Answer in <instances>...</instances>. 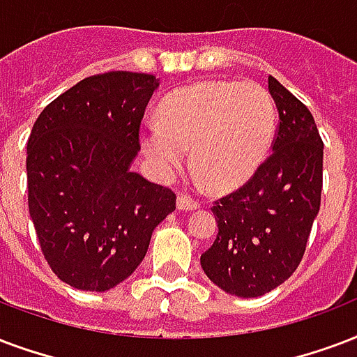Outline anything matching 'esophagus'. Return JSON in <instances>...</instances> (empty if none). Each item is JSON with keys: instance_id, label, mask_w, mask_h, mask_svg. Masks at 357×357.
<instances>
[{"instance_id": "1", "label": "esophagus", "mask_w": 357, "mask_h": 357, "mask_svg": "<svg viewBox=\"0 0 357 357\" xmlns=\"http://www.w3.org/2000/svg\"><path fill=\"white\" fill-rule=\"evenodd\" d=\"M176 208H178L179 211H192V209L200 208V204L195 202V200H190V198L187 197H178V200H176Z\"/></svg>"}]
</instances>
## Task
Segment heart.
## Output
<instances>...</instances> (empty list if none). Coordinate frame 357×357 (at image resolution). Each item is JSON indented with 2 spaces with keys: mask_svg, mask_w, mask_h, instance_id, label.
Listing matches in <instances>:
<instances>
[{
  "mask_svg": "<svg viewBox=\"0 0 357 357\" xmlns=\"http://www.w3.org/2000/svg\"><path fill=\"white\" fill-rule=\"evenodd\" d=\"M275 102L255 82L206 80L160 102L159 121L140 132V148L159 178L183 167L187 149L197 178L227 195L243 187L275 142Z\"/></svg>",
  "mask_w": 357,
  "mask_h": 357,
  "instance_id": "heart-1",
  "label": "heart"
}]
</instances>
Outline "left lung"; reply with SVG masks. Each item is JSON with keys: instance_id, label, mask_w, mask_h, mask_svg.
<instances>
[{"instance_id": "obj_1", "label": "left lung", "mask_w": 357, "mask_h": 357, "mask_svg": "<svg viewBox=\"0 0 357 357\" xmlns=\"http://www.w3.org/2000/svg\"><path fill=\"white\" fill-rule=\"evenodd\" d=\"M268 89L279 112L271 155L215 204L219 234L200 257L209 281L238 298L264 296L292 275L320 209L324 144L312 114L273 76Z\"/></svg>"}]
</instances>
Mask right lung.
Wrapping results in <instances>:
<instances>
[{
	"instance_id": "obj_1",
	"label": "right lung",
	"mask_w": 357,
	"mask_h": 357,
	"mask_svg": "<svg viewBox=\"0 0 357 357\" xmlns=\"http://www.w3.org/2000/svg\"><path fill=\"white\" fill-rule=\"evenodd\" d=\"M159 78L112 70L52 100L27 140V204L52 271L106 292L132 275L176 195L132 172L138 129Z\"/></svg>"
}]
</instances>
